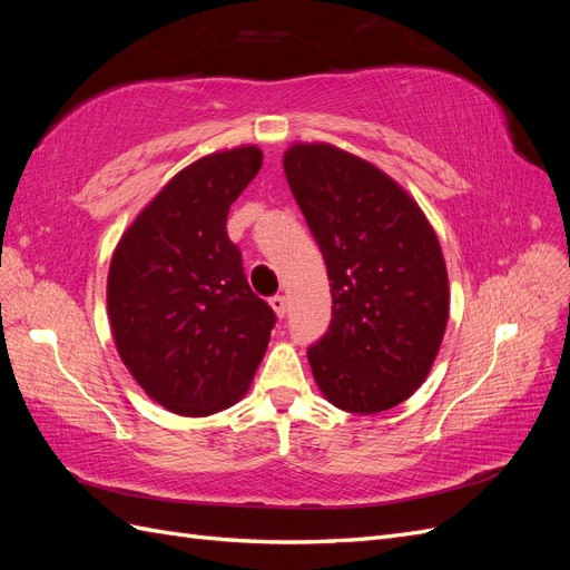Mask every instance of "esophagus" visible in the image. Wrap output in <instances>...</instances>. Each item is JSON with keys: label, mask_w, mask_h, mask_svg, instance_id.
Listing matches in <instances>:
<instances>
[{"label": "esophagus", "mask_w": 570, "mask_h": 570, "mask_svg": "<svg viewBox=\"0 0 570 570\" xmlns=\"http://www.w3.org/2000/svg\"><path fill=\"white\" fill-rule=\"evenodd\" d=\"M271 308L275 312V316L278 318H285V314H287V297H283V295H275V297H271Z\"/></svg>", "instance_id": "obj_1"}]
</instances>
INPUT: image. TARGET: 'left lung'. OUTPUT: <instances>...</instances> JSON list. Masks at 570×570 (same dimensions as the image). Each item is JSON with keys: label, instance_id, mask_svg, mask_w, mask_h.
I'll return each instance as SVG.
<instances>
[{"label": "left lung", "instance_id": "8db88e82", "mask_svg": "<svg viewBox=\"0 0 570 570\" xmlns=\"http://www.w3.org/2000/svg\"><path fill=\"white\" fill-rule=\"evenodd\" d=\"M283 168L331 278L333 321L306 352L318 390L364 416L402 404L433 368L450 318L433 226L385 170L335 145H289Z\"/></svg>", "mask_w": 570, "mask_h": 570}]
</instances>
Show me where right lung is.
I'll use <instances>...</instances> for the list:
<instances>
[{
	"mask_svg": "<svg viewBox=\"0 0 570 570\" xmlns=\"http://www.w3.org/2000/svg\"><path fill=\"white\" fill-rule=\"evenodd\" d=\"M254 145L185 166L120 235L107 312L120 361L178 416H212L247 394L275 325L230 243V204L262 168Z\"/></svg>",
	"mask_w": 570,
	"mask_h": 570,
	"instance_id": "1",
	"label": "right lung"
}]
</instances>
